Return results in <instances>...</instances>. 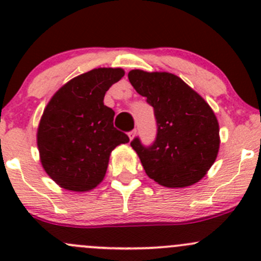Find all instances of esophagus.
<instances>
[{
  "instance_id": "1",
  "label": "esophagus",
  "mask_w": 261,
  "mask_h": 261,
  "mask_svg": "<svg viewBox=\"0 0 261 261\" xmlns=\"http://www.w3.org/2000/svg\"><path fill=\"white\" fill-rule=\"evenodd\" d=\"M135 135H136V130L130 131V133H128V139H130V140H134V138H135Z\"/></svg>"
}]
</instances>
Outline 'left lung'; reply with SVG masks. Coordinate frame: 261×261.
I'll list each match as a JSON object with an SVG mask.
<instances>
[{
  "instance_id": "1",
  "label": "left lung",
  "mask_w": 261,
  "mask_h": 261,
  "mask_svg": "<svg viewBox=\"0 0 261 261\" xmlns=\"http://www.w3.org/2000/svg\"><path fill=\"white\" fill-rule=\"evenodd\" d=\"M131 86L154 107L156 140L151 146L134 139L147 177L169 188H184L199 181L220 150V126L208 103L178 75L168 72L133 69Z\"/></svg>"
}]
</instances>
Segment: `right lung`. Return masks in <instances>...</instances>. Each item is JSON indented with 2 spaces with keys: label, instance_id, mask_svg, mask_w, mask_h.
Returning a JSON list of instances; mask_svg holds the SVG:
<instances>
[{
  "label": "right lung",
  "instance_id": "add662e5",
  "mask_svg": "<svg viewBox=\"0 0 261 261\" xmlns=\"http://www.w3.org/2000/svg\"><path fill=\"white\" fill-rule=\"evenodd\" d=\"M125 75L122 68H96L60 87L44 109L36 133L46 174L60 188L94 189L106 175L110 155L128 136L114 127L115 111L105 106L110 87Z\"/></svg>",
  "mask_w": 261,
  "mask_h": 261
}]
</instances>
